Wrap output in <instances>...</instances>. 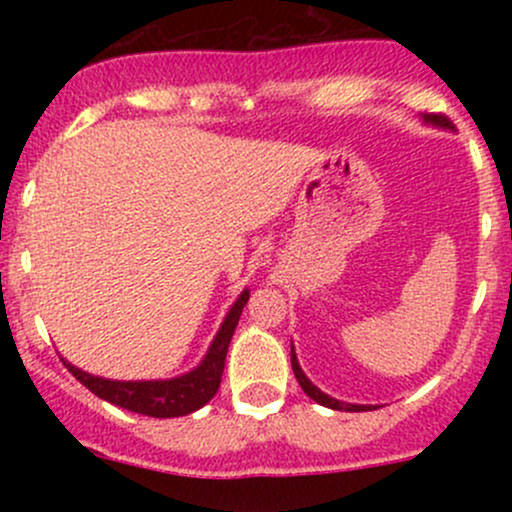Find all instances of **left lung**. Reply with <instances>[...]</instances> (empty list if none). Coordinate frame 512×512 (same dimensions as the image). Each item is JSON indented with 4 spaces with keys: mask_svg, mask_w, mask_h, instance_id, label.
<instances>
[{
    "mask_svg": "<svg viewBox=\"0 0 512 512\" xmlns=\"http://www.w3.org/2000/svg\"><path fill=\"white\" fill-rule=\"evenodd\" d=\"M424 120L428 125H436V127H443V129H452V122L448 120L445 115H438V113H426ZM291 368H293V375H296L298 385L303 387V392L308 395L310 399H315L317 404H322V407H330V409H339V411H368V409H375L370 407V404H346V402H339V399H334L330 395H325L322 390H317V387L310 383L308 378H305V373L298 366V358H296V351H293L291 346Z\"/></svg>",
    "mask_w": 512,
    "mask_h": 512,
    "instance_id": "obj_1",
    "label": "left lung"
}]
</instances>
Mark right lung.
I'll return each instance as SVG.
<instances>
[{"instance_id": "add662e5", "label": "right lung", "mask_w": 512, "mask_h": 512, "mask_svg": "<svg viewBox=\"0 0 512 512\" xmlns=\"http://www.w3.org/2000/svg\"><path fill=\"white\" fill-rule=\"evenodd\" d=\"M248 298L250 291L240 293L238 301L231 305V310H228L219 334H216L214 342H211L207 356L202 358V363H199L195 370L180 375V378L127 380L125 383V380L98 378V375H91L86 373V370L72 366V363L64 361V358L62 363L81 385L93 392V395L115 404V407L129 409L134 411V414L154 416V419H173V416L192 414V411L202 409L204 404L216 395V390H219L228 344H231V337L233 332H236L240 313H243Z\"/></svg>"}]
</instances>
